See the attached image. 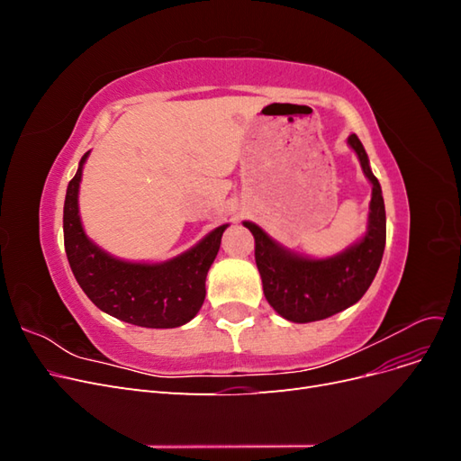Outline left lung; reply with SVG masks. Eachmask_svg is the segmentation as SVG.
<instances>
[{"label":"left lung","instance_id":"8db88e82","mask_svg":"<svg viewBox=\"0 0 461 461\" xmlns=\"http://www.w3.org/2000/svg\"><path fill=\"white\" fill-rule=\"evenodd\" d=\"M348 144L357 153L361 169L373 185L369 225L359 242L332 258L312 259L290 252L256 222L244 221V227L249 229L256 240V263L263 294L271 308L292 323H312L350 308L366 294L379 271L386 242L383 192L379 180L371 173L367 153L359 138L350 134Z\"/></svg>","mask_w":461,"mask_h":461}]
</instances>
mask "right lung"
Masks as SVG:
<instances>
[{
  "label": "right lung",
  "instance_id": "add662e5",
  "mask_svg": "<svg viewBox=\"0 0 461 461\" xmlns=\"http://www.w3.org/2000/svg\"><path fill=\"white\" fill-rule=\"evenodd\" d=\"M67 186L63 207L65 252L85 294L102 312L124 323L148 329H173L196 317L205 300V276L229 225L209 232L188 252L163 263H132L109 256L82 229L78 186L82 167Z\"/></svg>",
  "mask_w": 461,
  "mask_h": 461
}]
</instances>
